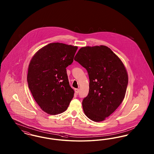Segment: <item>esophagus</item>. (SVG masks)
I'll return each instance as SVG.
<instances>
[{
	"mask_svg": "<svg viewBox=\"0 0 154 154\" xmlns=\"http://www.w3.org/2000/svg\"><path fill=\"white\" fill-rule=\"evenodd\" d=\"M74 91H75V93L76 94H79V92H80V89H79L76 88V89H74Z\"/></svg>",
	"mask_w": 154,
	"mask_h": 154,
	"instance_id": "1",
	"label": "esophagus"
}]
</instances>
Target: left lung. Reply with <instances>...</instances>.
I'll return each mask as SVG.
<instances>
[{"label":"left lung","mask_w":154,"mask_h":154,"mask_svg":"<svg viewBox=\"0 0 154 154\" xmlns=\"http://www.w3.org/2000/svg\"><path fill=\"white\" fill-rule=\"evenodd\" d=\"M74 60L88 72L89 89L82 100V108L90 119L100 122L108 117L122 102L128 84L124 65L105 45L84 47Z\"/></svg>","instance_id":"8db88e82"}]
</instances>
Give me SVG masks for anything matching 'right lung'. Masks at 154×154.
<instances>
[{
  "label": "right lung",
  "instance_id": "add662e5",
  "mask_svg": "<svg viewBox=\"0 0 154 154\" xmlns=\"http://www.w3.org/2000/svg\"><path fill=\"white\" fill-rule=\"evenodd\" d=\"M78 47L54 43L39 50L31 59L27 81L32 96L44 112L56 115L66 111L74 96L66 67Z\"/></svg>",
  "mask_w": 154,
  "mask_h": 154
}]
</instances>
